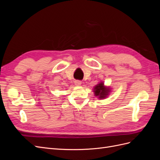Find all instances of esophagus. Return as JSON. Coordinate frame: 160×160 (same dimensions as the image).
I'll list each match as a JSON object with an SVG mask.
<instances>
[{
  "label": "esophagus",
  "mask_w": 160,
  "mask_h": 160,
  "mask_svg": "<svg viewBox=\"0 0 160 160\" xmlns=\"http://www.w3.org/2000/svg\"><path fill=\"white\" fill-rule=\"evenodd\" d=\"M75 85L77 86H80L81 85V81H75Z\"/></svg>",
  "instance_id": "34e87169"
}]
</instances>
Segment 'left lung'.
I'll return each mask as SVG.
<instances>
[{
    "label": "left lung",
    "mask_w": 160,
    "mask_h": 160,
    "mask_svg": "<svg viewBox=\"0 0 160 160\" xmlns=\"http://www.w3.org/2000/svg\"><path fill=\"white\" fill-rule=\"evenodd\" d=\"M111 88L109 87L104 85L103 81H101L98 84H97L93 88V92L95 96L98 97L99 99H104L108 98V96L111 93Z\"/></svg>",
    "instance_id": "1"
}]
</instances>
